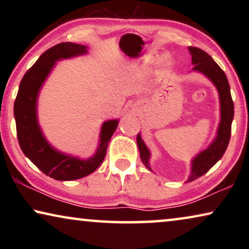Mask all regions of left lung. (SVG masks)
Here are the masks:
<instances>
[{"label":"left lung","instance_id":"left-lung-1","mask_svg":"<svg viewBox=\"0 0 249 249\" xmlns=\"http://www.w3.org/2000/svg\"><path fill=\"white\" fill-rule=\"evenodd\" d=\"M188 50L190 55H192V63L194 64L193 70L205 74L216 87L220 97L221 111V119L216 137L211 142L209 147L200 152L199 154H197L192 161V171H190V176L187 180V182H190L205 175L223 156L230 141L231 124L233 120L234 111L233 102L230 94V86L224 71L217 66V63L211 57V55L204 52L203 50L193 46H189ZM137 146L139 153H141L142 162L144 163L146 168L152 171L151 166H149L151 153H149V149L145 145V142H142L141 134L137 135Z\"/></svg>","mask_w":249,"mask_h":249}]
</instances>
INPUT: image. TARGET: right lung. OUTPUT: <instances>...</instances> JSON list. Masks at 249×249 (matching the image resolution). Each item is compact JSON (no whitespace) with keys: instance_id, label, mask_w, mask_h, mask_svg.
I'll list each match as a JSON object with an SVG mask.
<instances>
[{"instance_id":"add662e5","label":"right lung","mask_w":249,"mask_h":249,"mask_svg":"<svg viewBox=\"0 0 249 249\" xmlns=\"http://www.w3.org/2000/svg\"><path fill=\"white\" fill-rule=\"evenodd\" d=\"M87 46L74 43H60L45 51L20 81L15 101V119L19 145L27 158L40 171L55 180L69 181L84 178L102 164L107 145L118 127L119 120H108L102 124L100 142L95 154L87 160L67 155L56 151L44 137L37 120V98L44 81L55 62L62 59L84 55Z\"/></svg>"}]
</instances>
